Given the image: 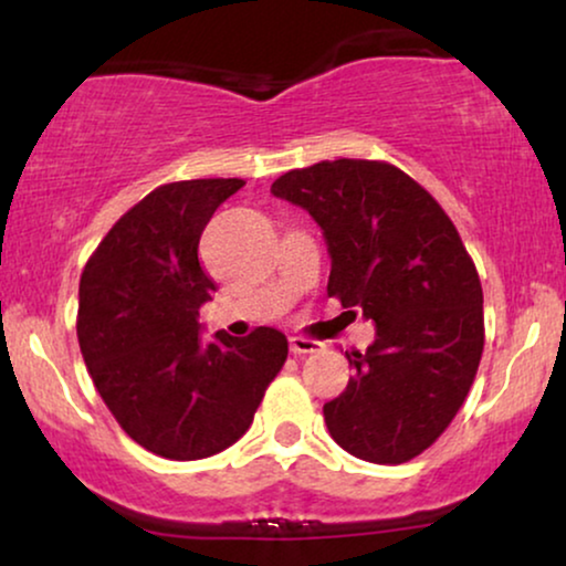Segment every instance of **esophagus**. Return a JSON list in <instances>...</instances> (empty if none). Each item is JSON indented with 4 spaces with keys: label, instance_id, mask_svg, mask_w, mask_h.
Returning a JSON list of instances; mask_svg holds the SVG:
<instances>
[{
    "label": "esophagus",
    "instance_id": "esophagus-1",
    "mask_svg": "<svg viewBox=\"0 0 566 566\" xmlns=\"http://www.w3.org/2000/svg\"><path fill=\"white\" fill-rule=\"evenodd\" d=\"M289 345L293 355H308V353L322 350V343H316V339H306V337H291Z\"/></svg>",
    "mask_w": 566,
    "mask_h": 566
}]
</instances>
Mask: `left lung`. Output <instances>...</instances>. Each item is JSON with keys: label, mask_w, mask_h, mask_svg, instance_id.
<instances>
[{"label": "left lung", "mask_w": 566, "mask_h": 566, "mask_svg": "<svg viewBox=\"0 0 566 566\" xmlns=\"http://www.w3.org/2000/svg\"><path fill=\"white\" fill-rule=\"evenodd\" d=\"M270 190L322 227L329 296L376 324L366 353H345L355 376L324 405L329 436L355 459L412 461L451 424L482 360L474 260L438 200L389 161H316Z\"/></svg>", "instance_id": "left-lung-1"}]
</instances>
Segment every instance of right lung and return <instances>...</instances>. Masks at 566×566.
<instances>
[{"mask_svg":"<svg viewBox=\"0 0 566 566\" xmlns=\"http://www.w3.org/2000/svg\"><path fill=\"white\" fill-rule=\"evenodd\" d=\"M239 177L159 185L90 254L76 337L92 384L128 438L172 461L234 446L289 358L273 327L200 343L198 308L216 291L198 244Z\"/></svg>","mask_w":566,"mask_h":566,"instance_id":"add662e5","label":"right lung"}]
</instances>
